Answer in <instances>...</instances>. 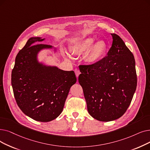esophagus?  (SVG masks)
<instances>
[{"mask_svg":"<svg viewBox=\"0 0 150 150\" xmlns=\"http://www.w3.org/2000/svg\"><path fill=\"white\" fill-rule=\"evenodd\" d=\"M75 75H76V76L78 77L79 76V75L80 74V70H79V69H75Z\"/></svg>","mask_w":150,"mask_h":150,"instance_id":"34e87169","label":"esophagus"}]
</instances>
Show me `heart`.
I'll list each match as a JSON object with an SVG mask.
<instances>
[{"label": "heart", "mask_w": 150, "mask_h": 150, "mask_svg": "<svg viewBox=\"0 0 150 150\" xmlns=\"http://www.w3.org/2000/svg\"><path fill=\"white\" fill-rule=\"evenodd\" d=\"M94 40V39L93 38L84 39L76 50L77 53H82L88 50L93 43ZM91 47L87 54V58L88 60L91 62H95L99 60L105 53L107 46L103 41L99 40L95 42Z\"/></svg>", "instance_id": "heart-1"}]
</instances>
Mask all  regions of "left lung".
<instances>
[{
	"label": "left lung",
	"instance_id": "obj_1",
	"mask_svg": "<svg viewBox=\"0 0 150 150\" xmlns=\"http://www.w3.org/2000/svg\"><path fill=\"white\" fill-rule=\"evenodd\" d=\"M113 42L107 56L89 65H80L79 82L89 115L100 121L118 119L125 113L137 88L133 54L121 38L111 34Z\"/></svg>",
	"mask_w": 150,
	"mask_h": 150
}]
</instances>
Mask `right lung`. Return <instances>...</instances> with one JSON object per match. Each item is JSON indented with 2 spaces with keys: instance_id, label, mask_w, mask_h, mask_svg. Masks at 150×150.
Returning <instances> with one entry per match:
<instances>
[{
  "instance_id": "obj_1",
  "label": "right lung",
  "mask_w": 150,
  "mask_h": 150,
  "mask_svg": "<svg viewBox=\"0 0 150 150\" xmlns=\"http://www.w3.org/2000/svg\"><path fill=\"white\" fill-rule=\"evenodd\" d=\"M43 40L30 38L19 51L11 71V85L17 105L32 119L49 122L62 112L70 87L76 81L74 71L42 67L37 63L38 52L47 44Z\"/></svg>"
}]
</instances>
